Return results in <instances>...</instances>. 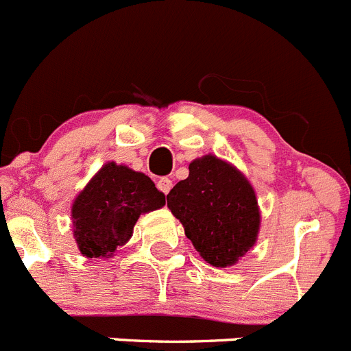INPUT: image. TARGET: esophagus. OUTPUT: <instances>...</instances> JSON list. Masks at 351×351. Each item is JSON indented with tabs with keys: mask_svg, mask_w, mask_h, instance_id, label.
Here are the masks:
<instances>
[{
	"mask_svg": "<svg viewBox=\"0 0 351 351\" xmlns=\"http://www.w3.org/2000/svg\"><path fill=\"white\" fill-rule=\"evenodd\" d=\"M157 187L164 194H169V191L172 189V180L169 179V177H160V179H158V182H157Z\"/></svg>",
	"mask_w": 351,
	"mask_h": 351,
	"instance_id": "34e87169",
	"label": "esophagus"
}]
</instances>
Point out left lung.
Here are the masks:
<instances>
[{
  "label": "left lung",
  "instance_id": "obj_1",
  "mask_svg": "<svg viewBox=\"0 0 351 351\" xmlns=\"http://www.w3.org/2000/svg\"><path fill=\"white\" fill-rule=\"evenodd\" d=\"M167 206L194 249L215 268L234 266L258 241L261 211L254 187L217 155L191 162L187 179L167 194Z\"/></svg>",
  "mask_w": 351,
  "mask_h": 351
}]
</instances>
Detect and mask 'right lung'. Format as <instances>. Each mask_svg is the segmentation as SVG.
<instances>
[{
    "label": "right lung",
    "instance_id": "add662e5",
    "mask_svg": "<svg viewBox=\"0 0 351 351\" xmlns=\"http://www.w3.org/2000/svg\"><path fill=\"white\" fill-rule=\"evenodd\" d=\"M165 204V194L143 172L107 162L71 206L73 237L85 258H112L133 235L138 218Z\"/></svg>",
    "mask_w": 351,
    "mask_h": 351
}]
</instances>
